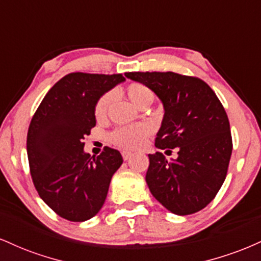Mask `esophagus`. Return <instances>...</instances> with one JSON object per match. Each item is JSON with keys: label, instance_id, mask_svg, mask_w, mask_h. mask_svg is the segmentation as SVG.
<instances>
[{"label": "esophagus", "instance_id": "34e87169", "mask_svg": "<svg viewBox=\"0 0 261 261\" xmlns=\"http://www.w3.org/2000/svg\"><path fill=\"white\" fill-rule=\"evenodd\" d=\"M121 154H122V158H124V161H127L128 158H130L131 155H133V153H131V152H127V151H124Z\"/></svg>", "mask_w": 261, "mask_h": 261}]
</instances>
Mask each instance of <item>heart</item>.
<instances>
[{
  "mask_svg": "<svg viewBox=\"0 0 261 261\" xmlns=\"http://www.w3.org/2000/svg\"><path fill=\"white\" fill-rule=\"evenodd\" d=\"M128 99L135 107L143 109L152 104L154 94L147 86L142 83H131L125 89ZM114 101L113 92H107L97 100L94 107V116L98 121H104ZM151 135V128L147 125H134V126H121L115 128L109 135L110 142L124 149H136L141 147Z\"/></svg>",
  "mask_w": 261,
  "mask_h": 261,
  "instance_id": "1",
  "label": "heart"
}]
</instances>
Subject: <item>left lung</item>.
Segmentation results:
<instances>
[{
  "label": "left lung",
  "instance_id": "obj_1",
  "mask_svg": "<svg viewBox=\"0 0 261 261\" xmlns=\"http://www.w3.org/2000/svg\"><path fill=\"white\" fill-rule=\"evenodd\" d=\"M160 98L164 116L155 147L178 151L175 160L161 152L148 154L146 182L172 214L191 215L215 199L232 154L226 110L215 92L197 77L174 72H126Z\"/></svg>",
  "mask_w": 261,
  "mask_h": 261
}]
</instances>
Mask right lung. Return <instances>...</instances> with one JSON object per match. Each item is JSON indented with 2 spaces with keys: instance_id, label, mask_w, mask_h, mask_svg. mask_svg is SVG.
I'll use <instances>...</instances> for the list:
<instances>
[{
  "instance_id": "1",
  "label": "right lung",
  "mask_w": 261,
  "mask_h": 261,
  "mask_svg": "<svg viewBox=\"0 0 261 261\" xmlns=\"http://www.w3.org/2000/svg\"><path fill=\"white\" fill-rule=\"evenodd\" d=\"M122 74L73 72L51 87L32 118L27 153L39 196L60 217L83 222L99 212L120 152L86 153L85 137L95 126L94 107L104 93L124 82Z\"/></svg>"
}]
</instances>
